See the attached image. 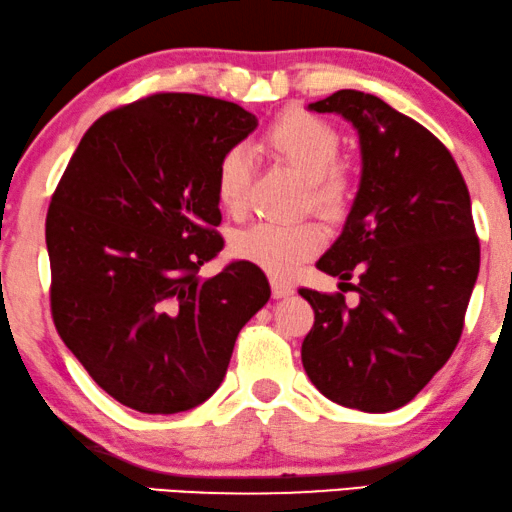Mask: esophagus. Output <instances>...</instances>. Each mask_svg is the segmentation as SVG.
<instances>
[{
  "instance_id": "34e87169",
  "label": "esophagus",
  "mask_w": 512,
  "mask_h": 512,
  "mask_svg": "<svg viewBox=\"0 0 512 512\" xmlns=\"http://www.w3.org/2000/svg\"><path fill=\"white\" fill-rule=\"evenodd\" d=\"M271 294L273 299H285V297H292L294 294V287L290 283H285V280H271Z\"/></svg>"
}]
</instances>
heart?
Here are the masks:
<instances>
[{
    "mask_svg": "<svg viewBox=\"0 0 512 512\" xmlns=\"http://www.w3.org/2000/svg\"><path fill=\"white\" fill-rule=\"evenodd\" d=\"M264 143L278 160L297 171L311 187V201L320 211L338 213L348 199L343 174L334 169L338 160L336 129L306 111H287L271 122ZM253 160L246 148H229L215 169V194L222 208L241 211L248 197ZM325 246V232L311 220H262L234 236L232 253L276 278H290Z\"/></svg>",
    "mask_w": 512,
    "mask_h": 512,
    "instance_id": "b5f03b06",
    "label": "heart"
}]
</instances>
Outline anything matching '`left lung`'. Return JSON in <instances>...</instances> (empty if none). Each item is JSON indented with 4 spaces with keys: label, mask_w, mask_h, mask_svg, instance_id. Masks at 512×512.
<instances>
[{
    "label": "left lung",
    "mask_w": 512,
    "mask_h": 512,
    "mask_svg": "<svg viewBox=\"0 0 512 512\" xmlns=\"http://www.w3.org/2000/svg\"><path fill=\"white\" fill-rule=\"evenodd\" d=\"M336 113L359 139L357 194L318 269L350 280L359 301L299 290L315 311L301 345L311 383L364 413L406 406L462 336L480 269L471 197L448 148L420 122L359 90L308 104Z\"/></svg>",
    "instance_id": "8db88e82"
}]
</instances>
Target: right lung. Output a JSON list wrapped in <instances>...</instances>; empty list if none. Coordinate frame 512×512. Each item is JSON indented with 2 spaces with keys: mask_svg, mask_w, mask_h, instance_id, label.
Here are the masks:
<instances>
[{
  "mask_svg": "<svg viewBox=\"0 0 512 512\" xmlns=\"http://www.w3.org/2000/svg\"><path fill=\"white\" fill-rule=\"evenodd\" d=\"M255 129L239 104L164 92L102 115L71 155L46 218L50 308L122 406L171 415L204 403L271 297L248 262L199 276L225 243L215 169Z\"/></svg>",
  "mask_w": 512,
  "mask_h": 512,
  "instance_id": "obj_1",
  "label": "right lung"
}]
</instances>
